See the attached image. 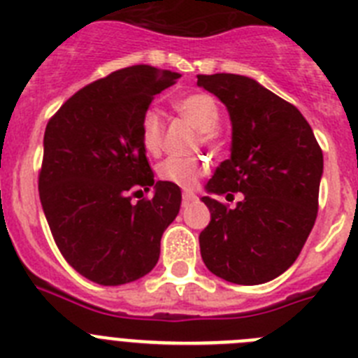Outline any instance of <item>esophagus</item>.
Returning <instances> with one entry per match:
<instances>
[{"mask_svg":"<svg viewBox=\"0 0 358 358\" xmlns=\"http://www.w3.org/2000/svg\"><path fill=\"white\" fill-rule=\"evenodd\" d=\"M195 199H197V195H195L194 192H185V194H182V204H188V202H194Z\"/></svg>","mask_w":358,"mask_h":358,"instance_id":"obj_1","label":"esophagus"}]
</instances>
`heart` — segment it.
Segmentation results:
<instances>
[{"mask_svg": "<svg viewBox=\"0 0 358 358\" xmlns=\"http://www.w3.org/2000/svg\"><path fill=\"white\" fill-rule=\"evenodd\" d=\"M173 109L201 132V140L204 143H211L215 140V129L220 120L215 98L206 93H189L186 96L177 98L173 102ZM163 120L159 113L154 109L147 110L140 123V136L143 148L156 156L163 147ZM204 172V163L201 159H182V157H169L157 166V176L161 181L172 182L181 188H192L197 182L199 176Z\"/></svg>", "mask_w": 358, "mask_h": 358, "instance_id": "obj_1", "label": "heart"}]
</instances>
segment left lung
Returning <instances> with one entry per match:
<instances>
[{"label":"left lung","mask_w":358,"mask_h":358,"mask_svg":"<svg viewBox=\"0 0 358 358\" xmlns=\"http://www.w3.org/2000/svg\"><path fill=\"white\" fill-rule=\"evenodd\" d=\"M197 85L231 120L229 159L204 186L211 220L199 235L202 260L236 285L267 283L296 262L314 227L322 150L305 116L255 78L197 75ZM236 191L244 197L233 210L216 201Z\"/></svg>","instance_id":"left-lung-1"}]
</instances>
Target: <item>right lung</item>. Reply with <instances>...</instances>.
<instances>
[{"mask_svg":"<svg viewBox=\"0 0 358 358\" xmlns=\"http://www.w3.org/2000/svg\"><path fill=\"white\" fill-rule=\"evenodd\" d=\"M179 73L147 64L82 87L44 131L39 197L68 264L98 285H123L159 260L161 236L181 208V188L154 182L140 123ZM155 188L136 205L131 197Z\"/></svg>","mask_w":358,"mask_h":358,"instance_id":"1","label":"right lung"}]
</instances>
